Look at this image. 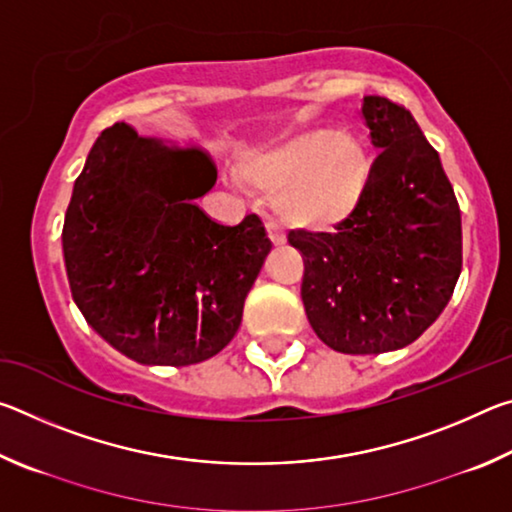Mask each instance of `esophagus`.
I'll return each mask as SVG.
<instances>
[{
	"label": "esophagus",
	"instance_id": "esophagus-1",
	"mask_svg": "<svg viewBox=\"0 0 512 512\" xmlns=\"http://www.w3.org/2000/svg\"><path fill=\"white\" fill-rule=\"evenodd\" d=\"M266 228H268V237L273 239V244H282V241H284V235H282L280 223H277L275 219H268V221H266Z\"/></svg>",
	"mask_w": 512,
	"mask_h": 512
}]
</instances>
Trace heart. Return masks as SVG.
Wrapping results in <instances>:
<instances>
[{
  "instance_id": "1",
  "label": "heart",
  "mask_w": 512,
  "mask_h": 512,
  "mask_svg": "<svg viewBox=\"0 0 512 512\" xmlns=\"http://www.w3.org/2000/svg\"><path fill=\"white\" fill-rule=\"evenodd\" d=\"M370 162L357 137L334 128H309L239 162L248 187L277 194L282 219L302 228L343 221L366 189Z\"/></svg>"
}]
</instances>
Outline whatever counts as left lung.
I'll return each instance as SVG.
<instances>
[{
  "label": "left lung",
  "instance_id": "1",
  "mask_svg": "<svg viewBox=\"0 0 512 512\" xmlns=\"http://www.w3.org/2000/svg\"><path fill=\"white\" fill-rule=\"evenodd\" d=\"M379 155L357 207L332 232L289 230L305 262L300 296L318 339L343 354L413 343L452 298L463 266L452 183L411 112L363 99Z\"/></svg>",
  "mask_w": 512,
  "mask_h": 512
}]
</instances>
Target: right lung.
<instances>
[{
  "label": "right lung",
  "mask_w": 512,
  "mask_h": 512,
  "mask_svg": "<svg viewBox=\"0 0 512 512\" xmlns=\"http://www.w3.org/2000/svg\"><path fill=\"white\" fill-rule=\"evenodd\" d=\"M214 180L198 146L140 137L124 121L97 137L76 178L63 225L69 289L126 357L189 366L237 334L273 244L257 214L221 225L196 205Z\"/></svg>",
  "instance_id": "right-lung-1"
}]
</instances>
